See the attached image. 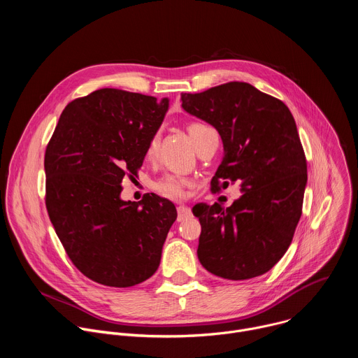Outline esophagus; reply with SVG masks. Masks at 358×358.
<instances>
[{
  "instance_id": "34e87169",
  "label": "esophagus",
  "mask_w": 358,
  "mask_h": 358,
  "mask_svg": "<svg viewBox=\"0 0 358 358\" xmlns=\"http://www.w3.org/2000/svg\"><path fill=\"white\" fill-rule=\"evenodd\" d=\"M177 213H178V217H177L178 221H184L185 218L191 217V210H189L187 206H180V207L177 208Z\"/></svg>"
}]
</instances>
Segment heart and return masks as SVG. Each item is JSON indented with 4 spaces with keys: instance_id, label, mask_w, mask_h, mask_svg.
I'll list each match as a JSON object with an SVG mask.
<instances>
[{
    "instance_id": "1",
    "label": "heart",
    "mask_w": 358,
    "mask_h": 358,
    "mask_svg": "<svg viewBox=\"0 0 358 358\" xmlns=\"http://www.w3.org/2000/svg\"><path fill=\"white\" fill-rule=\"evenodd\" d=\"M210 131H213V129H210L206 124H201V123H192L188 126L189 137L195 145L203 138V136L208 134ZM159 140H160L159 131L151 136L148 145H147V157H155L157 147H159ZM185 187H187V180L177 174H166L155 182V189L169 198H181Z\"/></svg>"
}]
</instances>
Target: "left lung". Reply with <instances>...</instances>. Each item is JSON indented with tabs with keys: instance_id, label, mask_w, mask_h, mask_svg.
<instances>
[{
	"instance_id": "8db88e82",
	"label": "left lung",
	"mask_w": 358,
	"mask_h": 358,
	"mask_svg": "<svg viewBox=\"0 0 358 358\" xmlns=\"http://www.w3.org/2000/svg\"><path fill=\"white\" fill-rule=\"evenodd\" d=\"M182 109L217 129L224 144L213 189L239 181L224 208L196 203L198 259L215 276L245 280L271 271L286 253L301 215L308 164L287 106L245 82L181 93Z\"/></svg>"
}]
</instances>
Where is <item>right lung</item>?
<instances>
[{
    "label": "right lung",
    "mask_w": 358,
    "mask_h": 358,
    "mask_svg": "<svg viewBox=\"0 0 358 358\" xmlns=\"http://www.w3.org/2000/svg\"><path fill=\"white\" fill-rule=\"evenodd\" d=\"M167 97L99 89L62 112L45 152L46 210L73 265L89 279L130 287L156 273L174 203L120 198L169 110Z\"/></svg>",
    "instance_id": "right-lung-1"
}]
</instances>
